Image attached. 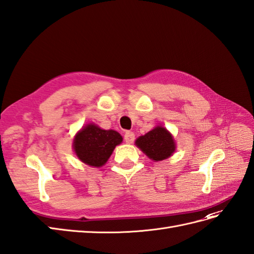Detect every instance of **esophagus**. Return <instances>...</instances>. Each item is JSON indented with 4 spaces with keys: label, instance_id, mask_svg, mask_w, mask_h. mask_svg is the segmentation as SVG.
Listing matches in <instances>:
<instances>
[{
    "label": "esophagus",
    "instance_id": "esophagus-1",
    "mask_svg": "<svg viewBox=\"0 0 254 254\" xmlns=\"http://www.w3.org/2000/svg\"><path fill=\"white\" fill-rule=\"evenodd\" d=\"M134 139H135L134 133L131 132V131H127L126 134H125V140H126L127 144H132Z\"/></svg>",
    "mask_w": 254,
    "mask_h": 254
}]
</instances>
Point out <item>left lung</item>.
<instances>
[{
  "mask_svg": "<svg viewBox=\"0 0 254 254\" xmlns=\"http://www.w3.org/2000/svg\"><path fill=\"white\" fill-rule=\"evenodd\" d=\"M140 150L153 161H162L168 157L176 149L173 136L166 128L157 127L135 141Z\"/></svg>",
  "mask_w": 254,
  "mask_h": 254,
  "instance_id": "left-lung-1",
  "label": "left lung"
}]
</instances>
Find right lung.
Here are the masks:
<instances>
[{"label":"right lung","mask_w":254,"mask_h":254,"mask_svg":"<svg viewBox=\"0 0 254 254\" xmlns=\"http://www.w3.org/2000/svg\"><path fill=\"white\" fill-rule=\"evenodd\" d=\"M121 141L122 136L118 132L88 125L75 136L74 150L83 163L100 167L106 163L115 147Z\"/></svg>","instance_id":"obj_1"}]
</instances>
